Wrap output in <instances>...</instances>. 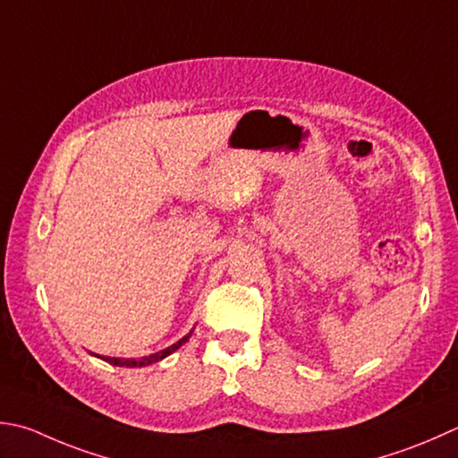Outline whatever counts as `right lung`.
Segmentation results:
<instances>
[{"label":"right lung","mask_w":458,"mask_h":458,"mask_svg":"<svg viewBox=\"0 0 458 458\" xmlns=\"http://www.w3.org/2000/svg\"><path fill=\"white\" fill-rule=\"evenodd\" d=\"M191 335H192V331H191V334H188V335H184L182 339H178V342H176L174 345H170V347L163 349V352L152 353V355H148V357H140V360H119V357H101V360H105L106 363H111V365H116V367H145V365H150V363H157V361H160V360H165L166 355L176 352L178 347H181L182 344H186L188 337H191ZM97 357H98V355H97Z\"/></svg>","instance_id":"obj_1"}]
</instances>
